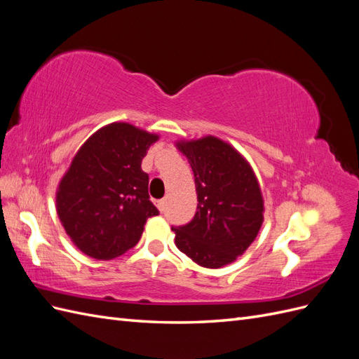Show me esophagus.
<instances>
[{"label":"esophagus","instance_id":"obj_1","mask_svg":"<svg viewBox=\"0 0 359 359\" xmlns=\"http://www.w3.org/2000/svg\"><path fill=\"white\" fill-rule=\"evenodd\" d=\"M157 206H158V210L163 212L165 211V208H166V199H161V201H158L157 202Z\"/></svg>","mask_w":359,"mask_h":359}]
</instances>
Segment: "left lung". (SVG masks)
<instances>
[{
    "label": "left lung",
    "mask_w": 359,
    "mask_h": 359,
    "mask_svg": "<svg viewBox=\"0 0 359 359\" xmlns=\"http://www.w3.org/2000/svg\"><path fill=\"white\" fill-rule=\"evenodd\" d=\"M189 158L198 193V211L172 226L175 244L193 262L220 268L241 256L264 222V199L252 168L223 140L206 136L180 142Z\"/></svg>",
    "instance_id": "obj_1"
}]
</instances>
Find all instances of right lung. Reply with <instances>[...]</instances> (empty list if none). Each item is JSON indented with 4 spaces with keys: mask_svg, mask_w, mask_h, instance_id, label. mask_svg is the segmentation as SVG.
Instances as JSON below:
<instances>
[{
    "mask_svg": "<svg viewBox=\"0 0 359 359\" xmlns=\"http://www.w3.org/2000/svg\"><path fill=\"white\" fill-rule=\"evenodd\" d=\"M158 136L127 123L94 133L62 177L58 217L72 241L94 259L109 260L137 244L149 217L158 214L140 168Z\"/></svg>",
    "mask_w": 359,
    "mask_h": 359,
    "instance_id": "right-lung-1",
    "label": "right lung"
}]
</instances>
